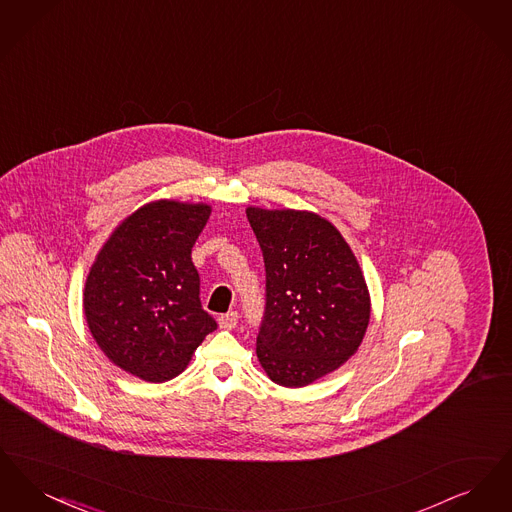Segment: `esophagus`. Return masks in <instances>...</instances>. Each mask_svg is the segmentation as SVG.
Here are the masks:
<instances>
[{
    "mask_svg": "<svg viewBox=\"0 0 512 512\" xmlns=\"http://www.w3.org/2000/svg\"><path fill=\"white\" fill-rule=\"evenodd\" d=\"M238 318H240V315H238L236 311H230V313H226V315H220L219 326L222 330H232V328H236Z\"/></svg>",
    "mask_w": 512,
    "mask_h": 512,
    "instance_id": "34e87169",
    "label": "esophagus"
}]
</instances>
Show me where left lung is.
Segmentation results:
<instances>
[{
	"label": "left lung",
	"mask_w": 512,
	"mask_h": 512,
	"mask_svg": "<svg viewBox=\"0 0 512 512\" xmlns=\"http://www.w3.org/2000/svg\"><path fill=\"white\" fill-rule=\"evenodd\" d=\"M267 270L257 359L268 378L303 388L345 365L363 343L370 293L340 230L313 211L247 207Z\"/></svg>",
	"instance_id": "8db88e82"
}]
</instances>
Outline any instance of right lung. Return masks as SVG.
<instances>
[{
	"label": "right lung",
	"instance_id": "obj_1",
	"mask_svg": "<svg viewBox=\"0 0 512 512\" xmlns=\"http://www.w3.org/2000/svg\"><path fill=\"white\" fill-rule=\"evenodd\" d=\"M207 203L149 201L121 220L90 267L84 317L103 355L161 384L176 378L217 322L201 309L192 247Z\"/></svg>",
	"mask_w": 512,
	"mask_h": 512
}]
</instances>
